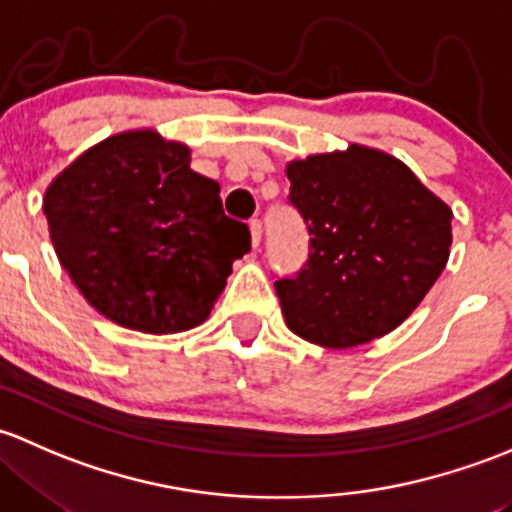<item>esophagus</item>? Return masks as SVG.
I'll use <instances>...</instances> for the list:
<instances>
[{"mask_svg":"<svg viewBox=\"0 0 512 512\" xmlns=\"http://www.w3.org/2000/svg\"><path fill=\"white\" fill-rule=\"evenodd\" d=\"M249 229H251V244L258 246V244H261V234H263L261 219H251L249 221Z\"/></svg>","mask_w":512,"mask_h":512,"instance_id":"1","label":"esophagus"}]
</instances>
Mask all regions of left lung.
Masks as SVG:
<instances>
[{"mask_svg":"<svg viewBox=\"0 0 512 512\" xmlns=\"http://www.w3.org/2000/svg\"><path fill=\"white\" fill-rule=\"evenodd\" d=\"M288 204L308 229V261L276 281L288 328L355 347L397 328L449 261L451 209L404 162L370 147L295 160Z\"/></svg>","mask_w":512,"mask_h":512,"instance_id":"left-lung-1","label":"left lung"}]
</instances>
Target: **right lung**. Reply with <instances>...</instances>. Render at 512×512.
Listing matches in <instances>:
<instances>
[{
	"mask_svg": "<svg viewBox=\"0 0 512 512\" xmlns=\"http://www.w3.org/2000/svg\"><path fill=\"white\" fill-rule=\"evenodd\" d=\"M44 214L61 266L88 303L140 333L202 323L251 231L221 209L189 147L152 130L115 135L51 182Z\"/></svg>",
	"mask_w": 512,
	"mask_h": 512,
	"instance_id": "1",
	"label": "right lung"
}]
</instances>
